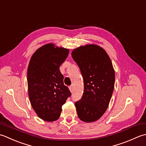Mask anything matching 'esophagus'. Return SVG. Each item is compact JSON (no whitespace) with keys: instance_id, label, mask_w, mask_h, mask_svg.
Wrapping results in <instances>:
<instances>
[{"instance_id":"obj_1","label":"esophagus","mask_w":146,"mask_h":146,"mask_svg":"<svg viewBox=\"0 0 146 146\" xmlns=\"http://www.w3.org/2000/svg\"><path fill=\"white\" fill-rule=\"evenodd\" d=\"M69 90L70 91V92H72L73 91V86H70L69 87Z\"/></svg>"}]
</instances>
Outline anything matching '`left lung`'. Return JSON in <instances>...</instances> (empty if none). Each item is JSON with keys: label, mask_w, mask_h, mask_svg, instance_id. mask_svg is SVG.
<instances>
[{"label": "left lung", "mask_w": 146, "mask_h": 146, "mask_svg": "<svg viewBox=\"0 0 146 146\" xmlns=\"http://www.w3.org/2000/svg\"><path fill=\"white\" fill-rule=\"evenodd\" d=\"M72 56L84 79V93L75 103L80 120L93 122L108 108L114 90L115 70L105 50L96 44L74 49Z\"/></svg>", "instance_id": "left-lung-1"}]
</instances>
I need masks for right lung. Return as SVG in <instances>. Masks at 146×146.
Returning <instances> with one entry per match:
<instances>
[{"mask_svg": "<svg viewBox=\"0 0 146 146\" xmlns=\"http://www.w3.org/2000/svg\"><path fill=\"white\" fill-rule=\"evenodd\" d=\"M69 53V49L48 43L38 48L29 61L27 74L29 100L36 113L44 121L58 119L62 106L71 96L59 69Z\"/></svg>", "mask_w": 146, "mask_h": 146, "instance_id": "1", "label": "right lung"}]
</instances>
